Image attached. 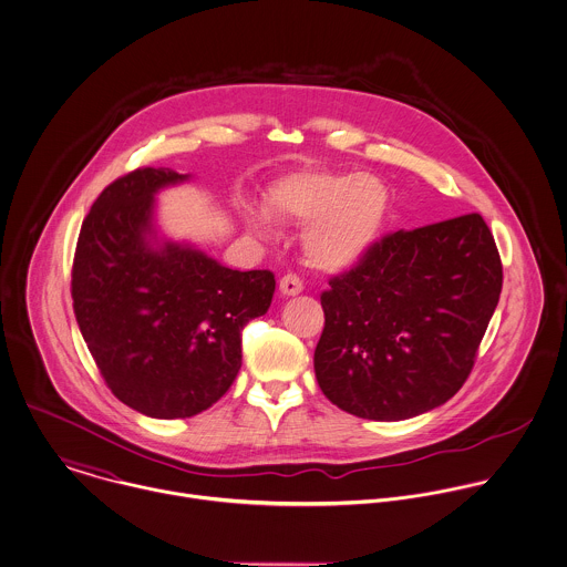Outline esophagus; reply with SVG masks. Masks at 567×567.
<instances>
[{
	"instance_id": "esophagus-1",
	"label": "esophagus",
	"mask_w": 567,
	"mask_h": 567,
	"mask_svg": "<svg viewBox=\"0 0 567 567\" xmlns=\"http://www.w3.org/2000/svg\"><path fill=\"white\" fill-rule=\"evenodd\" d=\"M280 293L282 296H298V293H302V280L298 278V276H293V274H287V276H282L280 278Z\"/></svg>"
}]
</instances>
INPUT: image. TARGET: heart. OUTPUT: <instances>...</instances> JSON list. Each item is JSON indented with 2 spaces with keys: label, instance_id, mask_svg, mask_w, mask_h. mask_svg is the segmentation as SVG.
Masks as SVG:
<instances>
[{
  "label": "heart",
  "instance_id": "heart-1",
  "mask_svg": "<svg viewBox=\"0 0 567 567\" xmlns=\"http://www.w3.org/2000/svg\"><path fill=\"white\" fill-rule=\"evenodd\" d=\"M389 210V190L374 176L343 172H300L282 178L267 197V213L309 224L302 235L307 260L321 271L357 267L377 246ZM246 226L254 235H269L262 210L248 208Z\"/></svg>",
  "mask_w": 567,
  "mask_h": 567
}]
</instances>
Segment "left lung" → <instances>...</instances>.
Segmentation results:
<instances>
[{
	"label": "left lung",
	"instance_id": "8db88e82",
	"mask_svg": "<svg viewBox=\"0 0 567 567\" xmlns=\"http://www.w3.org/2000/svg\"><path fill=\"white\" fill-rule=\"evenodd\" d=\"M501 289V254L478 213L384 237L321 293L323 395L378 422L445 404L472 372Z\"/></svg>",
	"mask_w": 567,
	"mask_h": 567
}]
</instances>
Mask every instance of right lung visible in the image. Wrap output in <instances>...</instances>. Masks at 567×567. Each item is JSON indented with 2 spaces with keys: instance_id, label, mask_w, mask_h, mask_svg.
<instances>
[{
  "instance_id": "obj_1",
  "label": "right lung",
  "mask_w": 567,
  "mask_h": 567,
  "mask_svg": "<svg viewBox=\"0 0 567 567\" xmlns=\"http://www.w3.org/2000/svg\"><path fill=\"white\" fill-rule=\"evenodd\" d=\"M189 174L145 167L102 190L73 258L80 332L111 391L156 417L213 406L241 370V330L267 313L271 271H239L156 226V195Z\"/></svg>"
}]
</instances>
